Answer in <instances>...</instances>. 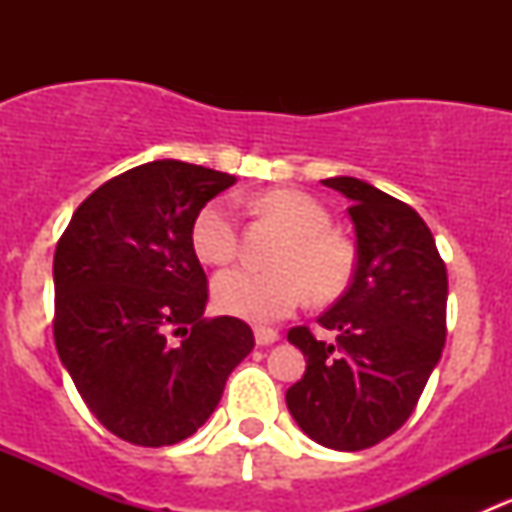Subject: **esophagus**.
Here are the masks:
<instances>
[{
  "label": "esophagus",
  "instance_id": "34e87169",
  "mask_svg": "<svg viewBox=\"0 0 512 512\" xmlns=\"http://www.w3.org/2000/svg\"><path fill=\"white\" fill-rule=\"evenodd\" d=\"M277 339H280V334H277V329L255 327V342L260 344V347H270V344H275Z\"/></svg>",
  "mask_w": 512,
  "mask_h": 512
}]
</instances>
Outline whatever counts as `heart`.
Here are the masks:
<instances>
[{
    "label": "heart",
    "instance_id": "1",
    "mask_svg": "<svg viewBox=\"0 0 512 512\" xmlns=\"http://www.w3.org/2000/svg\"><path fill=\"white\" fill-rule=\"evenodd\" d=\"M292 232L277 255L280 270H227L215 277L213 299L220 312L250 322H277L292 314L309 289L317 299L339 297L352 280L354 252L347 240L329 232L332 218L322 203L299 190H270L255 200ZM190 245L205 265L235 260L240 235L232 210L223 200H210L195 215Z\"/></svg>",
    "mask_w": 512,
    "mask_h": 512
}]
</instances>
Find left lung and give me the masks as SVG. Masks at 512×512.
I'll list each match as a JSON object with an SVG mask.
<instances>
[{"label": "left lung", "instance_id": "8db88e82", "mask_svg": "<svg viewBox=\"0 0 512 512\" xmlns=\"http://www.w3.org/2000/svg\"><path fill=\"white\" fill-rule=\"evenodd\" d=\"M322 183L352 203L356 270L347 292L317 319L337 334L332 344L307 327L287 332L307 371L285 399L312 441L361 451L414 414L446 342L448 275L411 205L349 175Z\"/></svg>", "mask_w": 512, "mask_h": 512}]
</instances>
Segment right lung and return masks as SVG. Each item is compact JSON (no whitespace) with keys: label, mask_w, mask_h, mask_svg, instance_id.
I'll return each mask as SVG.
<instances>
[{"label":"right lung","mask_w":512,"mask_h":512,"mask_svg":"<svg viewBox=\"0 0 512 512\" xmlns=\"http://www.w3.org/2000/svg\"><path fill=\"white\" fill-rule=\"evenodd\" d=\"M232 183L183 160L143 163L96 188L56 245V352L91 414L133 446L193 436L255 347L242 319L203 317L208 277L190 245L198 210Z\"/></svg>","instance_id":"add662e5"}]
</instances>
